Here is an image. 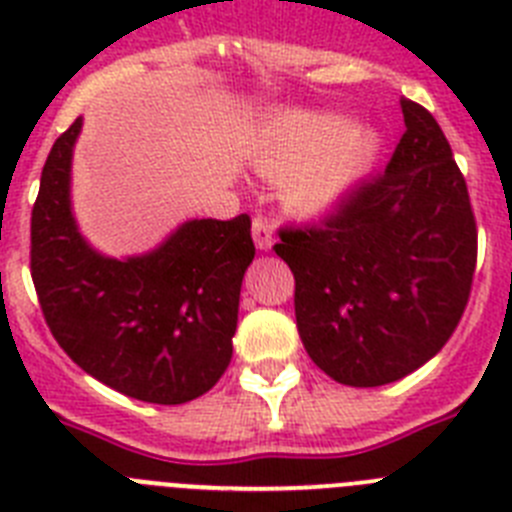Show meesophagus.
Segmentation results:
<instances>
[{
    "mask_svg": "<svg viewBox=\"0 0 512 512\" xmlns=\"http://www.w3.org/2000/svg\"><path fill=\"white\" fill-rule=\"evenodd\" d=\"M253 243L259 251H269L274 246V230L266 217H253Z\"/></svg>",
    "mask_w": 512,
    "mask_h": 512,
    "instance_id": "1",
    "label": "esophagus"
}]
</instances>
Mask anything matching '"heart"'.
Returning <instances> with one entry per match:
<instances>
[{"instance_id": "1", "label": "heart", "mask_w": 512, "mask_h": 512, "mask_svg": "<svg viewBox=\"0 0 512 512\" xmlns=\"http://www.w3.org/2000/svg\"><path fill=\"white\" fill-rule=\"evenodd\" d=\"M379 135L348 125L341 112L287 110L271 117L253 146V164L269 179H284V202L295 212H318L372 169Z\"/></svg>"}]
</instances>
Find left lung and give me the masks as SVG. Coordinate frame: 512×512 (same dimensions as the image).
<instances>
[{"mask_svg": "<svg viewBox=\"0 0 512 512\" xmlns=\"http://www.w3.org/2000/svg\"><path fill=\"white\" fill-rule=\"evenodd\" d=\"M405 133L387 169L323 220L279 230L295 274L297 330L336 382L379 387L446 346L472 292L477 223L436 117L400 99Z\"/></svg>", "mask_w": 512, "mask_h": 512, "instance_id": "8db88e82", "label": "left lung"}]
</instances>
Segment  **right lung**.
Returning <instances> with one entry per match:
<instances>
[{
  "label": "right lung",
  "mask_w": 512,
  "mask_h": 512,
  "mask_svg": "<svg viewBox=\"0 0 512 512\" xmlns=\"http://www.w3.org/2000/svg\"><path fill=\"white\" fill-rule=\"evenodd\" d=\"M81 117L58 135L30 217V274L58 346L122 395L182 405L228 369L238 300L253 261L251 217L189 220L156 251L117 261L71 215V153Z\"/></svg>",
  "instance_id": "obj_1"
}]
</instances>
